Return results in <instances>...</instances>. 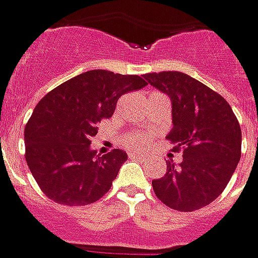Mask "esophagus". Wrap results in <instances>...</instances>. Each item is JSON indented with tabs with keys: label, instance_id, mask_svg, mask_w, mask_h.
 <instances>
[{
	"label": "esophagus",
	"instance_id": "obj_1",
	"mask_svg": "<svg viewBox=\"0 0 258 258\" xmlns=\"http://www.w3.org/2000/svg\"><path fill=\"white\" fill-rule=\"evenodd\" d=\"M128 156L131 159H144V155L141 152H130Z\"/></svg>",
	"mask_w": 258,
	"mask_h": 258
}]
</instances>
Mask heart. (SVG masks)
<instances>
[{
  "mask_svg": "<svg viewBox=\"0 0 258 258\" xmlns=\"http://www.w3.org/2000/svg\"><path fill=\"white\" fill-rule=\"evenodd\" d=\"M148 142L147 135L142 134H128L125 137V144L130 147H137V145H145Z\"/></svg>",
  "mask_w": 258,
  "mask_h": 258,
  "instance_id": "obj_1",
  "label": "heart"
}]
</instances>
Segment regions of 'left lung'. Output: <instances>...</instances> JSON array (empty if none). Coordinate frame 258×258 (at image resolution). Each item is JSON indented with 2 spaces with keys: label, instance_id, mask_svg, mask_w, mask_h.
<instances>
[{
  "label": "left lung",
  "instance_id": "obj_1",
  "mask_svg": "<svg viewBox=\"0 0 258 258\" xmlns=\"http://www.w3.org/2000/svg\"><path fill=\"white\" fill-rule=\"evenodd\" d=\"M151 86L172 103L173 151L183 160L167 162L152 180L156 197L172 210L191 212L211 204L225 190L240 160L242 131L228 102L190 75L177 71L145 74Z\"/></svg>",
  "mask_w": 258,
  "mask_h": 258
}]
</instances>
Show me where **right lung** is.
Listing matches in <instances>:
<instances>
[{"label": "right lung", "mask_w": 258, "mask_h": 258, "mask_svg": "<svg viewBox=\"0 0 258 258\" xmlns=\"http://www.w3.org/2000/svg\"><path fill=\"white\" fill-rule=\"evenodd\" d=\"M138 75L92 70L68 79L41 99L25 127L26 162L50 200L78 207L110 190L127 152L100 155L91 148L98 123L110 118L118 98L141 89Z\"/></svg>", "instance_id": "1"}]
</instances>
